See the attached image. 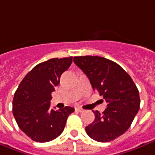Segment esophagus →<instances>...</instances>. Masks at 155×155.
I'll return each instance as SVG.
<instances>
[{
	"label": "esophagus",
	"mask_w": 155,
	"mask_h": 155,
	"mask_svg": "<svg viewBox=\"0 0 155 155\" xmlns=\"http://www.w3.org/2000/svg\"><path fill=\"white\" fill-rule=\"evenodd\" d=\"M75 111H78V112H82V111H84V110L81 107H77V108H75Z\"/></svg>",
	"instance_id": "1"
}]
</instances>
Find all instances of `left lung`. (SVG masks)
<instances>
[{"mask_svg": "<svg viewBox=\"0 0 155 155\" xmlns=\"http://www.w3.org/2000/svg\"><path fill=\"white\" fill-rule=\"evenodd\" d=\"M74 62L88 77L94 91L107 103L102 113L93 111L94 120L86 127L88 136L99 142H107L128 130L140 108L139 91L118 64L101 56H75Z\"/></svg>", "mask_w": 155, "mask_h": 155, "instance_id": "left-lung-1", "label": "left lung"}]
</instances>
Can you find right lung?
I'll use <instances>...</instances> for the list:
<instances>
[{"instance_id": "right-lung-1", "label": "right lung", "mask_w": 155, "mask_h": 155, "mask_svg": "<svg viewBox=\"0 0 155 155\" xmlns=\"http://www.w3.org/2000/svg\"><path fill=\"white\" fill-rule=\"evenodd\" d=\"M73 57L53 58L37 64L26 74L17 89L13 114L21 131L37 142L54 140L63 132L71 107L50 109L51 93L61 74L71 65Z\"/></svg>"}]
</instances>
